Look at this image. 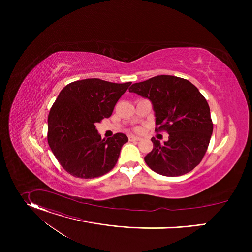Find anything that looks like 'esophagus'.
Returning a JSON list of instances; mask_svg holds the SVG:
<instances>
[{"label": "esophagus", "mask_w": 252, "mask_h": 252, "mask_svg": "<svg viewBox=\"0 0 252 252\" xmlns=\"http://www.w3.org/2000/svg\"><path fill=\"white\" fill-rule=\"evenodd\" d=\"M128 139H129L130 141H137V140H139L140 138H139L138 136H134V135H129V136H128Z\"/></svg>", "instance_id": "esophagus-1"}]
</instances>
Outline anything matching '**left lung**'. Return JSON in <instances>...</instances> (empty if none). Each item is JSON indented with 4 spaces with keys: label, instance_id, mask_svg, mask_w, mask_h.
Returning <instances> with one entry per match:
<instances>
[{
    "label": "left lung",
    "instance_id": "left-lung-1",
    "mask_svg": "<svg viewBox=\"0 0 252 252\" xmlns=\"http://www.w3.org/2000/svg\"><path fill=\"white\" fill-rule=\"evenodd\" d=\"M128 91L152 101L156 130L168 133L163 145L152 137L154 149L145 157L149 167L164 176L191 171L203 158L213 130L209 105L198 89L186 79L161 75Z\"/></svg>",
    "mask_w": 252,
    "mask_h": 252
}]
</instances>
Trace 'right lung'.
<instances>
[{"label":"right lung","instance_id":"1","mask_svg":"<svg viewBox=\"0 0 252 252\" xmlns=\"http://www.w3.org/2000/svg\"><path fill=\"white\" fill-rule=\"evenodd\" d=\"M130 84L86 79L70 83L61 91L48 118V142L69 174L94 178L115 167L128 138L118 132L101 139L95 124L112 116Z\"/></svg>","mask_w":252,"mask_h":252}]
</instances>
